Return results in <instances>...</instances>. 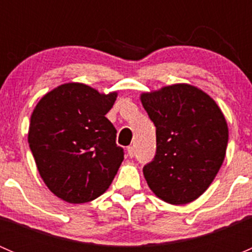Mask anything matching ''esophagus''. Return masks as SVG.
<instances>
[{
	"label": "esophagus",
	"mask_w": 252,
	"mask_h": 252,
	"mask_svg": "<svg viewBox=\"0 0 252 252\" xmlns=\"http://www.w3.org/2000/svg\"><path fill=\"white\" fill-rule=\"evenodd\" d=\"M126 152H128L129 157H134V155H135V149H134V146H128Z\"/></svg>",
	"instance_id": "esophagus-1"
}]
</instances>
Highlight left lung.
<instances>
[{"instance_id":"obj_1","label":"left lung","mask_w":252,"mask_h":252,"mask_svg":"<svg viewBox=\"0 0 252 252\" xmlns=\"http://www.w3.org/2000/svg\"><path fill=\"white\" fill-rule=\"evenodd\" d=\"M156 126V155L144 167L157 197L185 205L201 196L220 171L228 144V126L213 98L189 84L141 94Z\"/></svg>"}]
</instances>
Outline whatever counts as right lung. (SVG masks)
Wrapping results in <instances>:
<instances>
[{
  "instance_id": "add662e5",
  "label": "right lung",
  "mask_w": 252,
  "mask_h": 252,
  "mask_svg": "<svg viewBox=\"0 0 252 252\" xmlns=\"http://www.w3.org/2000/svg\"><path fill=\"white\" fill-rule=\"evenodd\" d=\"M116 98V91L106 95L85 84L67 83L34 108L28 142L42 180L63 201H93L118 172L124 152L105 117Z\"/></svg>"
}]
</instances>
